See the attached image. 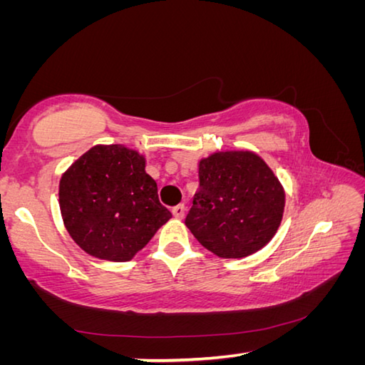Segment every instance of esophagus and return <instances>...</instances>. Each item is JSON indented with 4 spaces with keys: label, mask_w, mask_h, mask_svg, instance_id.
I'll list each match as a JSON object with an SVG mask.
<instances>
[{
    "label": "esophagus",
    "mask_w": 365,
    "mask_h": 365,
    "mask_svg": "<svg viewBox=\"0 0 365 365\" xmlns=\"http://www.w3.org/2000/svg\"><path fill=\"white\" fill-rule=\"evenodd\" d=\"M172 214H174V217H177V219H183L185 205H177L174 209H172Z\"/></svg>",
    "instance_id": "1"
}]
</instances>
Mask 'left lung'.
Listing matches in <instances>:
<instances>
[{"label": "left lung", "instance_id": "obj_1", "mask_svg": "<svg viewBox=\"0 0 365 365\" xmlns=\"http://www.w3.org/2000/svg\"><path fill=\"white\" fill-rule=\"evenodd\" d=\"M200 188L185 225L219 257H246L279 230L285 191L251 151H219L200 160Z\"/></svg>", "mask_w": 365, "mask_h": 365}]
</instances>
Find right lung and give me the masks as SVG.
Segmentation results:
<instances>
[{
  "mask_svg": "<svg viewBox=\"0 0 365 365\" xmlns=\"http://www.w3.org/2000/svg\"><path fill=\"white\" fill-rule=\"evenodd\" d=\"M59 206L73 242L113 262L130 261L172 217L145 158L122 145H98L80 156L61 177Z\"/></svg>",
  "mask_w": 365,
  "mask_h": 365,
  "instance_id": "1",
  "label": "right lung"
}]
</instances>
